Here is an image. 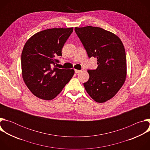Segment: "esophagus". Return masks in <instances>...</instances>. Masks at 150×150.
<instances>
[{"label": "esophagus", "mask_w": 150, "mask_h": 150, "mask_svg": "<svg viewBox=\"0 0 150 150\" xmlns=\"http://www.w3.org/2000/svg\"><path fill=\"white\" fill-rule=\"evenodd\" d=\"M80 71H81L80 70H78V69H75V72L76 74H78V73H79V72Z\"/></svg>", "instance_id": "1"}]
</instances>
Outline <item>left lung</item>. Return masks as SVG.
Masks as SVG:
<instances>
[{
	"instance_id": "1",
	"label": "left lung",
	"mask_w": 150,
	"mask_h": 150,
	"mask_svg": "<svg viewBox=\"0 0 150 150\" xmlns=\"http://www.w3.org/2000/svg\"><path fill=\"white\" fill-rule=\"evenodd\" d=\"M75 31L89 57L97 58L98 67L88 70L85 90L96 102L101 103L113 98L121 88L126 77L125 50L115 34L100 27H75Z\"/></svg>"
}]
</instances>
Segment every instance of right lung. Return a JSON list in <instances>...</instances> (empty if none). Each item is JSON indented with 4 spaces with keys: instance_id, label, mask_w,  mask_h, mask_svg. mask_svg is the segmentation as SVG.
<instances>
[{
    "instance_id": "obj_1",
    "label": "right lung",
    "mask_w": 150,
    "mask_h": 150,
    "mask_svg": "<svg viewBox=\"0 0 150 150\" xmlns=\"http://www.w3.org/2000/svg\"><path fill=\"white\" fill-rule=\"evenodd\" d=\"M73 30V27L45 30L33 35L25 44L21 54L23 78L38 98H54L72 78L74 69H59L55 65Z\"/></svg>"
}]
</instances>
